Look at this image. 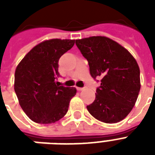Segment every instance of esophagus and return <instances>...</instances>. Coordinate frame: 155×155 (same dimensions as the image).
Masks as SVG:
<instances>
[{
	"mask_svg": "<svg viewBox=\"0 0 155 155\" xmlns=\"http://www.w3.org/2000/svg\"><path fill=\"white\" fill-rule=\"evenodd\" d=\"M76 89L78 90V91H82V90H84V87H76Z\"/></svg>",
	"mask_w": 155,
	"mask_h": 155,
	"instance_id": "34e87169",
	"label": "esophagus"
}]
</instances>
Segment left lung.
<instances>
[{"label":"left lung","mask_w":155,"mask_h":155,"mask_svg":"<svg viewBox=\"0 0 155 155\" xmlns=\"http://www.w3.org/2000/svg\"><path fill=\"white\" fill-rule=\"evenodd\" d=\"M75 44L88 62L92 77L102 78L87 110L102 122L120 121L131 112L141 88L137 61L108 38L93 36L75 40Z\"/></svg>","instance_id":"obj_1"}]
</instances>
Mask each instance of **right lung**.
Returning a JSON list of instances; mask_svg holds the SVG:
<instances>
[{
    "mask_svg": "<svg viewBox=\"0 0 155 155\" xmlns=\"http://www.w3.org/2000/svg\"><path fill=\"white\" fill-rule=\"evenodd\" d=\"M75 44V40L51 39L35 46L18 64L14 91L28 117L39 124L58 121L66 115L75 87L55 82L58 60Z\"/></svg>",
    "mask_w": 155,
    "mask_h": 155,
    "instance_id": "obj_1",
    "label": "right lung"
}]
</instances>
